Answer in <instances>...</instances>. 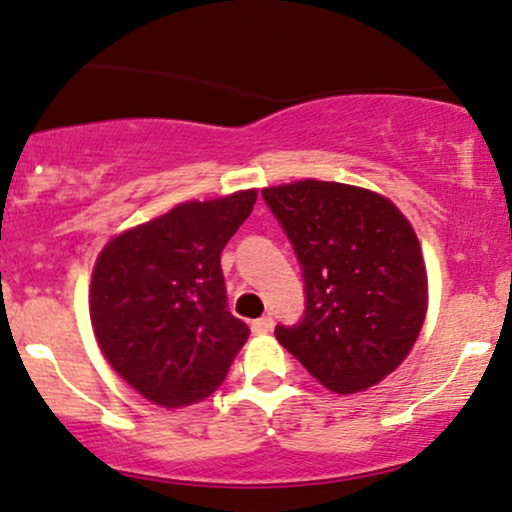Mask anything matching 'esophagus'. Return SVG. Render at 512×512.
Listing matches in <instances>:
<instances>
[{
    "mask_svg": "<svg viewBox=\"0 0 512 512\" xmlns=\"http://www.w3.org/2000/svg\"><path fill=\"white\" fill-rule=\"evenodd\" d=\"M251 329H254V333L273 331V317H261V319L251 321Z\"/></svg>",
    "mask_w": 512,
    "mask_h": 512,
    "instance_id": "esophagus-1",
    "label": "esophagus"
}]
</instances>
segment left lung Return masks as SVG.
Masks as SVG:
<instances>
[{"instance_id":"obj_1","label":"left lung","mask_w":512,"mask_h":512,"mask_svg":"<svg viewBox=\"0 0 512 512\" xmlns=\"http://www.w3.org/2000/svg\"><path fill=\"white\" fill-rule=\"evenodd\" d=\"M304 278V314L275 338L336 394L372 387L404 363L428 309L411 222L380 193L304 179L263 188Z\"/></svg>"}]
</instances>
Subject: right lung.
Listing matches in <instances>:
<instances>
[{
  "label": "right lung",
  "mask_w": 512,
  "mask_h": 512,
  "mask_svg": "<svg viewBox=\"0 0 512 512\" xmlns=\"http://www.w3.org/2000/svg\"><path fill=\"white\" fill-rule=\"evenodd\" d=\"M256 193L176 205L113 237L96 258L89 314L103 358L164 409L215 392L249 338L227 309L220 254Z\"/></svg>",
  "instance_id": "add662e5"
}]
</instances>
